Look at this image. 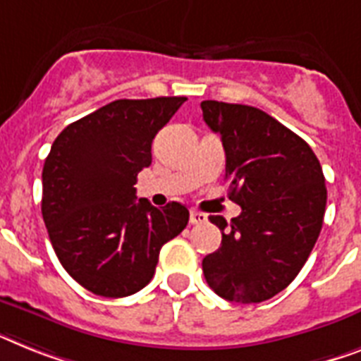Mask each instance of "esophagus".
Returning <instances> with one entry per match:
<instances>
[{
  "mask_svg": "<svg viewBox=\"0 0 361 361\" xmlns=\"http://www.w3.org/2000/svg\"><path fill=\"white\" fill-rule=\"evenodd\" d=\"M207 219L208 217L202 212H197V210H192V212H190V223H192V225H202V223H207Z\"/></svg>",
  "mask_w": 361,
  "mask_h": 361,
  "instance_id": "esophagus-1",
  "label": "esophagus"
}]
</instances>
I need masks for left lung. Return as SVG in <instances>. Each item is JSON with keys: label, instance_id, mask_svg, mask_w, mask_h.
<instances>
[{"label": "left lung", "instance_id": "left-lung-1", "mask_svg": "<svg viewBox=\"0 0 361 361\" xmlns=\"http://www.w3.org/2000/svg\"><path fill=\"white\" fill-rule=\"evenodd\" d=\"M201 109L202 120L221 136L228 197L241 207L231 225L210 217L223 238L204 256L202 273L223 299L262 302L293 282L319 238L323 169L305 140L264 110L221 101H202Z\"/></svg>", "mask_w": 361, "mask_h": 361}]
</instances>
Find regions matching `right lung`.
Listing matches in <instances>:
<instances>
[{
  "label": "right lung",
  "mask_w": 361,
  "mask_h": 361,
  "mask_svg": "<svg viewBox=\"0 0 361 361\" xmlns=\"http://www.w3.org/2000/svg\"><path fill=\"white\" fill-rule=\"evenodd\" d=\"M184 101H112L53 142L42 169V216L62 267L92 293L118 299L145 288L164 243L188 225L180 202L134 201L153 138Z\"/></svg>",
  "instance_id": "right-lung-1"
}]
</instances>
